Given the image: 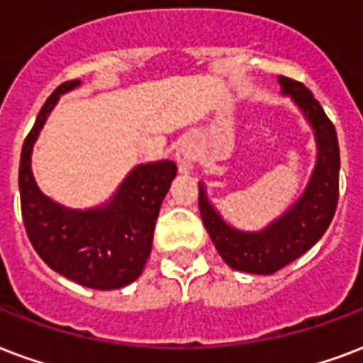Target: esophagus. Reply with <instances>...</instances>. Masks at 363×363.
Instances as JSON below:
<instances>
[{"label": "esophagus", "instance_id": "34e87169", "mask_svg": "<svg viewBox=\"0 0 363 363\" xmlns=\"http://www.w3.org/2000/svg\"><path fill=\"white\" fill-rule=\"evenodd\" d=\"M175 160L181 173H190L194 162H196V150H194V146L188 145V143L179 145V148L175 152Z\"/></svg>", "mask_w": 363, "mask_h": 363}]
</instances>
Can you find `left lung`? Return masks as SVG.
<instances>
[{
    "mask_svg": "<svg viewBox=\"0 0 363 363\" xmlns=\"http://www.w3.org/2000/svg\"><path fill=\"white\" fill-rule=\"evenodd\" d=\"M286 95L303 110L314 127L318 140V163L308 188L298 201L276 223L262 232L234 230L218 217L207 201L200 184L198 206L203 225L211 236L218 255L234 270L249 274H274L306 253L328 230L339 200V143L335 125L331 123L320 102L297 79L280 76Z\"/></svg>",
    "mask_w": 363,
    "mask_h": 363,
    "instance_id": "8db88e82",
    "label": "left lung"
}]
</instances>
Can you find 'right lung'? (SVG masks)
Here are the masks:
<instances>
[{
    "mask_svg": "<svg viewBox=\"0 0 363 363\" xmlns=\"http://www.w3.org/2000/svg\"><path fill=\"white\" fill-rule=\"evenodd\" d=\"M77 85L79 79L60 83L24 138L18 165L22 220L35 253L55 272L91 289H120L145 270L160 206L177 165L167 160L138 165L101 209L74 211L43 196L30 167L32 146L59 96Z\"/></svg>",
    "mask_w": 363,
    "mask_h": 363,
    "instance_id": "obj_1",
    "label": "right lung"
}]
</instances>
